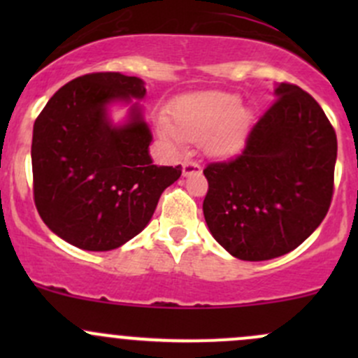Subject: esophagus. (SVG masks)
Returning a JSON list of instances; mask_svg holds the SVG:
<instances>
[{"instance_id": "34e87169", "label": "esophagus", "mask_w": 358, "mask_h": 358, "mask_svg": "<svg viewBox=\"0 0 358 358\" xmlns=\"http://www.w3.org/2000/svg\"><path fill=\"white\" fill-rule=\"evenodd\" d=\"M202 171L201 164H197V162L194 161H185L182 166V173L183 176H190V175H199Z\"/></svg>"}]
</instances>
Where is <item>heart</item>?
<instances>
[{
  "label": "heart",
  "mask_w": 358,
  "mask_h": 358,
  "mask_svg": "<svg viewBox=\"0 0 358 358\" xmlns=\"http://www.w3.org/2000/svg\"><path fill=\"white\" fill-rule=\"evenodd\" d=\"M175 122L157 119V131L169 147L182 150L187 142L202 140L209 156H236L246 145L251 114L239 95L229 92H206L189 95L173 109Z\"/></svg>",
  "instance_id": "obj_1"
}]
</instances>
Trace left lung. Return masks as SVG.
Masks as SVG:
<instances>
[{"instance_id":"left-lung-1","label":"left lung","mask_w":358,"mask_h":358,"mask_svg":"<svg viewBox=\"0 0 358 358\" xmlns=\"http://www.w3.org/2000/svg\"><path fill=\"white\" fill-rule=\"evenodd\" d=\"M243 154L211 162L202 202L216 243L244 262L282 256L308 239L333 199L338 140L312 95L280 83Z\"/></svg>"}]
</instances>
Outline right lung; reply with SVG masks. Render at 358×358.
I'll return each mask as SVG.
<instances>
[{
	"label": "right lung",
	"mask_w": 358,
	"mask_h": 358,
	"mask_svg": "<svg viewBox=\"0 0 358 358\" xmlns=\"http://www.w3.org/2000/svg\"><path fill=\"white\" fill-rule=\"evenodd\" d=\"M145 83L121 72H93L59 90L32 129V178L39 216L53 234L85 251H110L138 236L182 166H156L152 133L135 100ZM112 103L130 106L124 123Z\"/></svg>",
	"instance_id": "add662e5"
}]
</instances>
